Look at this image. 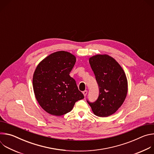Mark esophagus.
<instances>
[{
	"label": "esophagus",
	"instance_id": "1",
	"mask_svg": "<svg viewBox=\"0 0 154 154\" xmlns=\"http://www.w3.org/2000/svg\"><path fill=\"white\" fill-rule=\"evenodd\" d=\"M87 93H88V91H87V90H85V91L83 92V95H84L85 97L86 96Z\"/></svg>",
	"mask_w": 154,
	"mask_h": 154
}]
</instances>
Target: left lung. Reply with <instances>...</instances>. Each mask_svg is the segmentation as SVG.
<instances>
[{
    "mask_svg": "<svg viewBox=\"0 0 154 154\" xmlns=\"http://www.w3.org/2000/svg\"><path fill=\"white\" fill-rule=\"evenodd\" d=\"M99 86V93L94 102H87L94 114L106 117L122 105L127 94V80L119 64L108 55H96L89 59Z\"/></svg>",
    "mask_w": 154,
    "mask_h": 154,
    "instance_id": "obj_1",
    "label": "left lung"
}]
</instances>
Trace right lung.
<instances>
[{"instance_id": "right-lung-1", "label": "right lung", "mask_w": 154, "mask_h": 154, "mask_svg": "<svg viewBox=\"0 0 154 154\" xmlns=\"http://www.w3.org/2000/svg\"><path fill=\"white\" fill-rule=\"evenodd\" d=\"M76 58L69 52L58 51L42 60L33 77L37 101L48 113L61 116L71 112L75 103L84 98L69 74Z\"/></svg>"}]
</instances>
